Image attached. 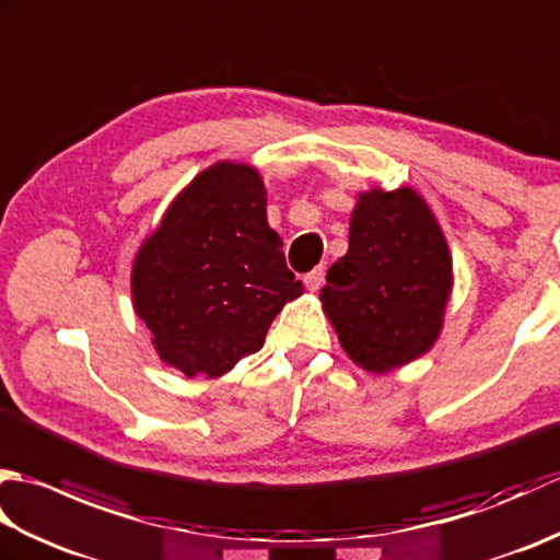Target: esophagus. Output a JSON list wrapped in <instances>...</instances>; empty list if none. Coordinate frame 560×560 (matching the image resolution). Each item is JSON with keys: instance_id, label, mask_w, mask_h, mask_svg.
Segmentation results:
<instances>
[{"instance_id": "obj_1", "label": "esophagus", "mask_w": 560, "mask_h": 560, "mask_svg": "<svg viewBox=\"0 0 560 560\" xmlns=\"http://www.w3.org/2000/svg\"><path fill=\"white\" fill-rule=\"evenodd\" d=\"M323 281H325V267H317L311 273H305L307 291H317L319 287H323Z\"/></svg>"}]
</instances>
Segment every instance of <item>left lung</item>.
Segmentation results:
<instances>
[{"label":"left lung","instance_id":"left-lung-1","mask_svg":"<svg viewBox=\"0 0 560 560\" xmlns=\"http://www.w3.org/2000/svg\"><path fill=\"white\" fill-rule=\"evenodd\" d=\"M452 289V259L425 201L409 187L371 189L351 213L349 253L319 291L349 359L371 373L433 347Z\"/></svg>","mask_w":560,"mask_h":560}]
</instances>
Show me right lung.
<instances>
[{
  "mask_svg": "<svg viewBox=\"0 0 560 560\" xmlns=\"http://www.w3.org/2000/svg\"><path fill=\"white\" fill-rule=\"evenodd\" d=\"M281 247L255 168L217 163L199 173L132 269L135 311L161 359L187 377H219L257 353L273 317L303 293Z\"/></svg>",
  "mask_w": 560,
  "mask_h": 560,
  "instance_id": "obj_1",
  "label": "right lung"
}]
</instances>
